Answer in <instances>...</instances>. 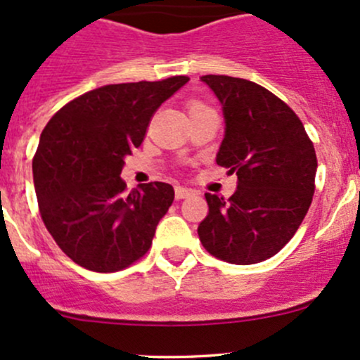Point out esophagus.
Here are the masks:
<instances>
[{
    "label": "esophagus",
    "instance_id": "esophagus-1",
    "mask_svg": "<svg viewBox=\"0 0 360 360\" xmlns=\"http://www.w3.org/2000/svg\"><path fill=\"white\" fill-rule=\"evenodd\" d=\"M195 195V190L191 188H183V186H176V200H183V198H190Z\"/></svg>",
    "mask_w": 360,
    "mask_h": 360
}]
</instances>
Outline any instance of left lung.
Returning a JSON list of instances; mask_svg holds the SVG:
<instances>
[{"label":"left lung","mask_w":360,"mask_h":360,"mask_svg":"<svg viewBox=\"0 0 360 360\" xmlns=\"http://www.w3.org/2000/svg\"><path fill=\"white\" fill-rule=\"evenodd\" d=\"M224 112L217 165L237 174L230 198L205 193L198 237L209 254L233 264L275 256L303 223L315 191L317 157L303 123L288 104L257 83L202 76Z\"/></svg>","instance_id":"8db88e82"}]
</instances>
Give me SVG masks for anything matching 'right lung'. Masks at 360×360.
<instances>
[{
  "label": "right lung",
  "mask_w": 360,
  "mask_h": 360,
  "mask_svg": "<svg viewBox=\"0 0 360 360\" xmlns=\"http://www.w3.org/2000/svg\"><path fill=\"white\" fill-rule=\"evenodd\" d=\"M188 79L99 86L60 108L43 129L32 158L39 214L56 244L79 266L111 274L150 250L174 188L155 181L125 193L120 174L155 111Z\"/></svg>",
  "instance_id": "obj_1"
}]
</instances>
